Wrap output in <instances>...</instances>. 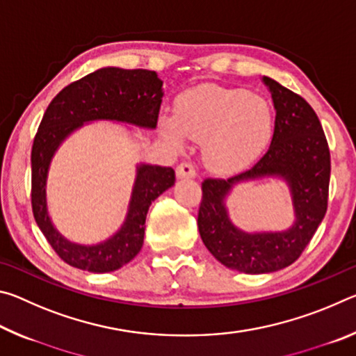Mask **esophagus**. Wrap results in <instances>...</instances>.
Listing matches in <instances>:
<instances>
[{
  "instance_id": "esophagus-1",
  "label": "esophagus",
  "mask_w": 356,
  "mask_h": 356,
  "mask_svg": "<svg viewBox=\"0 0 356 356\" xmlns=\"http://www.w3.org/2000/svg\"><path fill=\"white\" fill-rule=\"evenodd\" d=\"M176 174L179 179H195L196 170L190 163H180L176 170Z\"/></svg>"
}]
</instances>
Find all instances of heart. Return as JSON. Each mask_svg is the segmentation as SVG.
I'll list each match as a JSON object with an SVG mask.
<instances>
[{
    "label": "heart",
    "mask_w": 356,
    "mask_h": 356,
    "mask_svg": "<svg viewBox=\"0 0 356 356\" xmlns=\"http://www.w3.org/2000/svg\"><path fill=\"white\" fill-rule=\"evenodd\" d=\"M268 102L245 89L197 86L177 99L176 114L160 116V131L174 146L185 136L204 140L202 155L215 171L242 170L256 160L273 134Z\"/></svg>",
    "instance_id": "b5f03b06"
}]
</instances>
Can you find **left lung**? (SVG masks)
I'll use <instances>...</instances> for the list:
<instances>
[{"label": "left lung", "mask_w": 356, "mask_h": 356, "mask_svg": "<svg viewBox=\"0 0 356 356\" xmlns=\"http://www.w3.org/2000/svg\"><path fill=\"white\" fill-rule=\"evenodd\" d=\"M262 83L276 111L270 146L250 170L227 179H206L197 227L206 248L225 267L242 273H272L293 264L327 213L330 150L317 114L308 102L270 76ZM282 179L289 188L294 222L284 232L240 229L230 220L227 197L237 184Z\"/></svg>", "instance_id": "1"}]
</instances>
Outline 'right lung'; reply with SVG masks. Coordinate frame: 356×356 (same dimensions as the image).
I'll return each instance as SVG.
<instances>
[{"label": "right lung", "mask_w": 356, "mask_h": 356, "mask_svg": "<svg viewBox=\"0 0 356 356\" xmlns=\"http://www.w3.org/2000/svg\"><path fill=\"white\" fill-rule=\"evenodd\" d=\"M163 81L154 70L102 67L65 86L42 118L31 150V201L35 222L64 262L92 273L114 272L143 248L150 204L176 182L172 168L136 163L127 213L110 237L97 243H76L64 237L48 212L47 186L59 147L86 124L116 122L155 130L163 102Z\"/></svg>", "instance_id": "add662e5"}]
</instances>
